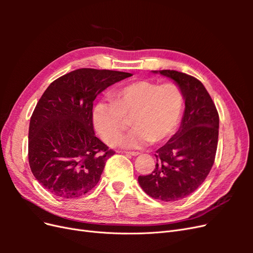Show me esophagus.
<instances>
[{"instance_id": "1", "label": "esophagus", "mask_w": 253, "mask_h": 253, "mask_svg": "<svg viewBox=\"0 0 253 253\" xmlns=\"http://www.w3.org/2000/svg\"><path fill=\"white\" fill-rule=\"evenodd\" d=\"M126 155H131V156H138L140 153L139 152H125Z\"/></svg>"}]
</instances>
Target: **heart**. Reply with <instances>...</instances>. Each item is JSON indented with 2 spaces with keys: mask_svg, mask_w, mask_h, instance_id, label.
Returning <instances> with one entry per match:
<instances>
[{
  "mask_svg": "<svg viewBox=\"0 0 253 253\" xmlns=\"http://www.w3.org/2000/svg\"><path fill=\"white\" fill-rule=\"evenodd\" d=\"M183 108L180 88L173 83L140 80L119 89L116 101H100L94 109L93 121L103 140L119 142L134 116L132 129L121 141L126 149H141L153 141L162 142L175 133Z\"/></svg>",
  "mask_w": 253,
  "mask_h": 253,
  "instance_id": "heart-1",
  "label": "heart"
}]
</instances>
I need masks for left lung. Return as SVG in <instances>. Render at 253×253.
<instances>
[{"instance_id":"8db88e82","label":"left lung","mask_w":253,"mask_h":253,"mask_svg":"<svg viewBox=\"0 0 253 253\" xmlns=\"http://www.w3.org/2000/svg\"><path fill=\"white\" fill-rule=\"evenodd\" d=\"M174 81L183 96L181 124L164 147L156 151L157 164L151 174L139 176L141 189L164 202L187 197L200 187L214 164L219 118L204 84L176 71H152Z\"/></svg>"}]
</instances>
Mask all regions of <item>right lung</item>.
Masks as SVG:
<instances>
[{
	"label": "right lung",
	"instance_id": "1",
	"mask_svg": "<svg viewBox=\"0 0 253 253\" xmlns=\"http://www.w3.org/2000/svg\"><path fill=\"white\" fill-rule=\"evenodd\" d=\"M132 74L80 68L50 83L30 118L28 160L42 187L57 197L77 198L100 179L114 151L95 136L93 102Z\"/></svg>",
	"mask_w": 253,
	"mask_h": 253
}]
</instances>
